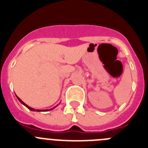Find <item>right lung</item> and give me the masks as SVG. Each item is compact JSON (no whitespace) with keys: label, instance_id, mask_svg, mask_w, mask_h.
Segmentation results:
<instances>
[{"label":"right lung","instance_id":"obj_1","mask_svg":"<svg viewBox=\"0 0 148 148\" xmlns=\"http://www.w3.org/2000/svg\"><path fill=\"white\" fill-rule=\"evenodd\" d=\"M17 99H18V100H19V101H20L21 103L22 104H23V105L25 106V107H27V108H28L29 110H32V111H37V112H40V111H49V110H53L54 109V108H56V107H57V106L58 105H56V106H55L54 108H51V109H49V110H35V109H34V108H30L29 106H28L27 105V104H26L25 103L23 102V101H22V100L21 99H19V98L18 97V96H17Z\"/></svg>","mask_w":148,"mask_h":148}]
</instances>
